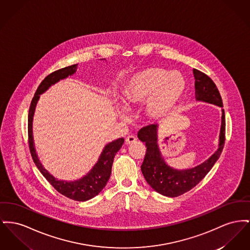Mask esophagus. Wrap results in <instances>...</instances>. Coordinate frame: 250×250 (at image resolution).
Here are the masks:
<instances>
[{
  "mask_svg": "<svg viewBox=\"0 0 250 250\" xmlns=\"http://www.w3.org/2000/svg\"><path fill=\"white\" fill-rule=\"evenodd\" d=\"M137 142V138L135 137V136H128V137H126V139H125V143L127 144V145H131V144H134V143H136Z\"/></svg>",
  "mask_w": 250,
  "mask_h": 250,
  "instance_id": "esophagus-1",
  "label": "esophagus"
}]
</instances>
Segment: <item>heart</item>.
<instances>
[{"instance_id":"obj_1","label":"heart","mask_w":250,"mask_h":250,"mask_svg":"<svg viewBox=\"0 0 250 250\" xmlns=\"http://www.w3.org/2000/svg\"><path fill=\"white\" fill-rule=\"evenodd\" d=\"M184 88L185 82L180 74L151 68L133 76L125 99L127 103L135 104L146 101L152 96L148 111L152 116L159 117L175 106Z\"/></svg>"}]
</instances>
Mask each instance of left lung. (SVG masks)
I'll use <instances>...</instances> for the list:
<instances>
[{
    "label": "left lung",
    "mask_w": 250,
    "mask_h": 250,
    "mask_svg": "<svg viewBox=\"0 0 250 250\" xmlns=\"http://www.w3.org/2000/svg\"><path fill=\"white\" fill-rule=\"evenodd\" d=\"M193 76L195 79L194 88L196 100L214 104L223 107L220 92L211 78L196 69H193ZM157 128L158 125H149L138 132V138L143 143H146V147L145 160L141 169L147 183L155 191L168 197H176L195 187L219 159L226 141L225 110H222L220 143L218 150L208 161L188 170H175L164 162L157 144Z\"/></svg>",
    "instance_id": "8db88e82"
}]
</instances>
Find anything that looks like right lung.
I'll return each instance as SVG.
<instances>
[{
    "label": "right lung",
    "instance_id": "1",
    "mask_svg": "<svg viewBox=\"0 0 250 250\" xmlns=\"http://www.w3.org/2000/svg\"><path fill=\"white\" fill-rule=\"evenodd\" d=\"M76 66L77 64H74L72 66L59 69L58 71L53 72L52 74H48L37 88L35 95L30 104L29 113H28V145H29L30 153H31L32 159L35 162L36 166L39 168V170L47 179V181L57 191H59V193H61L62 195L70 199H73L74 201H86L96 196L106 185L111 174V168H112L114 157L125 142L124 138L118 139L116 141L105 146L99 158V161L94 165V167L90 170V172L87 176L76 181L67 182V181H60L56 179L54 176H51L45 170L36 154V151L34 148V143H33V137H32V120H33L35 106H36L37 101L39 100L40 94L44 92L51 85H54L60 79L66 78L67 76L74 74L76 70Z\"/></svg>",
    "mask_w": 250,
    "mask_h": 250
}]
</instances>
